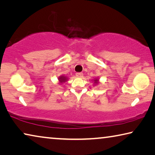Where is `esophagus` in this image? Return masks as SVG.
I'll use <instances>...</instances> for the list:
<instances>
[{
    "mask_svg": "<svg viewBox=\"0 0 155 155\" xmlns=\"http://www.w3.org/2000/svg\"><path fill=\"white\" fill-rule=\"evenodd\" d=\"M75 75H76V77H78V78H82L83 73H76Z\"/></svg>",
    "mask_w": 155,
    "mask_h": 155,
    "instance_id": "obj_1",
    "label": "esophagus"
}]
</instances>
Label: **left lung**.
Segmentation results:
<instances>
[{"label":"left lung","instance_id":"8db88e82","mask_svg":"<svg viewBox=\"0 0 155 155\" xmlns=\"http://www.w3.org/2000/svg\"><path fill=\"white\" fill-rule=\"evenodd\" d=\"M98 82H99V80H98V79H97V78H96L95 80H94V83L95 84H98Z\"/></svg>","mask_w":155,"mask_h":155}]
</instances>
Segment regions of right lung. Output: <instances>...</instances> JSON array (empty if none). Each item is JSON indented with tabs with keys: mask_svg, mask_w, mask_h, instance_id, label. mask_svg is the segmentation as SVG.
Segmentation results:
<instances>
[{
	"mask_svg": "<svg viewBox=\"0 0 155 155\" xmlns=\"http://www.w3.org/2000/svg\"><path fill=\"white\" fill-rule=\"evenodd\" d=\"M58 80H59L60 83H64L67 80V77H66V76L62 75V76H60V78H58Z\"/></svg>",
	"mask_w": 155,
	"mask_h": 155,
	"instance_id": "add662e5",
	"label": "right lung"
}]
</instances>
